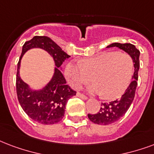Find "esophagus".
<instances>
[{
  "label": "esophagus",
  "mask_w": 154,
  "mask_h": 154,
  "mask_svg": "<svg viewBox=\"0 0 154 154\" xmlns=\"http://www.w3.org/2000/svg\"><path fill=\"white\" fill-rule=\"evenodd\" d=\"M77 96L78 97V98H82V99H84V100H85V99H87L88 98L87 96L84 95V94H81V93H77Z\"/></svg>",
  "instance_id": "1"
}]
</instances>
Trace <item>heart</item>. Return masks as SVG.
I'll use <instances>...</instances> for the list:
<instances>
[{
    "label": "heart",
    "instance_id": "1",
    "mask_svg": "<svg viewBox=\"0 0 154 154\" xmlns=\"http://www.w3.org/2000/svg\"><path fill=\"white\" fill-rule=\"evenodd\" d=\"M133 60L125 52L106 51L84 60L70 62L64 73L70 85L79 89L92 81V92L103 94L107 99L119 98L128 87L133 74Z\"/></svg>",
    "mask_w": 154,
    "mask_h": 154
}]
</instances>
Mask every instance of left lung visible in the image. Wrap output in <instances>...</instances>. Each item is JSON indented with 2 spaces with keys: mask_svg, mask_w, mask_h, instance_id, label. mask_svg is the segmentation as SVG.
I'll use <instances>...</instances> for the list:
<instances>
[{
  "mask_svg": "<svg viewBox=\"0 0 154 154\" xmlns=\"http://www.w3.org/2000/svg\"><path fill=\"white\" fill-rule=\"evenodd\" d=\"M116 47L124 50L132 56L134 63L135 72L132 76V81L127 88L124 94L119 99H116L110 103H102V107L96 114H88V118L90 121L97 124L108 125L118 121L125 115L130 106L133 102L135 93L137 86L138 70L140 68V51L131 43H114L107 46V48Z\"/></svg>",
  "mask_w": 154,
  "mask_h": 154,
  "instance_id": "8db88e82",
  "label": "left lung"
}]
</instances>
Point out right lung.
<instances>
[{
  "label": "right lung",
  "mask_w": 154,
  "mask_h": 154,
  "mask_svg": "<svg viewBox=\"0 0 154 154\" xmlns=\"http://www.w3.org/2000/svg\"><path fill=\"white\" fill-rule=\"evenodd\" d=\"M33 47H39L48 51L54 57L57 66L51 82L43 90L38 91L30 90L19 76L20 59L26 51ZM69 57L70 56L48 36H35L22 46L17 63L16 90L22 108L33 120L42 124H54L63 118L67 102L77 93L67 85L66 80L59 69Z\"/></svg>",
  "instance_id": "obj_1"
}]
</instances>
